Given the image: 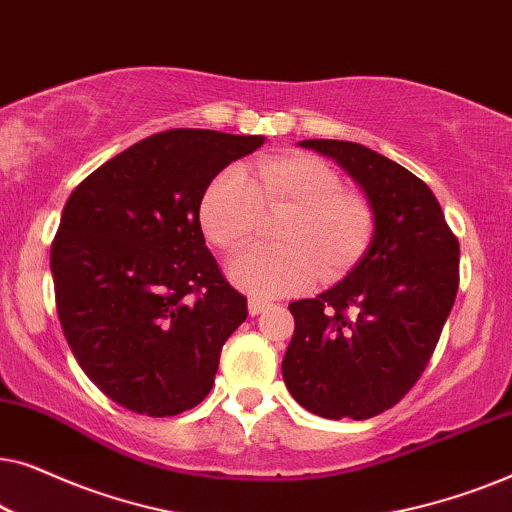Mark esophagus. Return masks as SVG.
Returning <instances> with one entry per match:
<instances>
[{
    "label": "esophagus",
    "instance_id": "34e87169",
    "mask_svg": "<svg viewBox=\"0 0 512 512\" xmlns=\"http://www.w3.org/2000/svg\"><path fill=\"white\" fill-rule=\"evenodd\" d=\"M270 307V303L268 300H261V298H251L249 300V314L251 317H256V314H261V312H265Z\"/></svg>",
    "mask_w": 512,
    "mask_h": 512
}]
</instances>
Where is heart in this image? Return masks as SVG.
Instances as JSON below:
<instances>
[{"mask_svg":"<svg viewBox=\"0 0 512 512\" xmlns=\"http://www.w3.org/2000/svg\"><path fill=\"white\" fill-rule=\"evenodd\" d=\"M268 214H286L275 240L282 247H254L228 265V275L261 298L305 289L314 277L335 279L359 261L370 244L375 212L366 195L347 191L340 172L312 153L263 158L214 177L200 202L207 240L226 254L242 249Z\"/></svg>","mask_w":512,"mask_h":512,"instance_id":"heart-1","label":"heart"}]
</instances>
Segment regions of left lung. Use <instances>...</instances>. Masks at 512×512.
<instances>
[{
  "label": "left lung",
  "mask_w": 512,
  "mask_h": 512,
  "mask_svg": "<svg viewBox=\"0 0 512 512\" xmlns=\"http://www.w3.org/2000/svg\"><path fill=\"white\" fill-rule=\"evenodd\" d=\"M366 193L375 230L349 275L296 300L282 361L286 389L326 419L394 408L424 373L459 289V240L431 188L382 153L340 139H305Z\"/></svg>",
  "instance_id": "obj_1"
}]
</instances>
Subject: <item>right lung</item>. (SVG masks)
<instances>
[{
	"mask_svg": "<svg viewBox=\"0 0 512 512\" xmlns=\"http://www.w3.org/2000/svg\"><path fill=\"white\" fill-rule=\"evenodd\" d=\"M261 135L165 130L118 153L69 195L51 247L55 305L83 373L137 415L172 417L209 394L247 319L200 228V202Z\"/></svg>",
	"mask_w": 512,
	"mask_h": 512,
	"instance_id": "1",
	"label": "right lung"
}]
</instances>
